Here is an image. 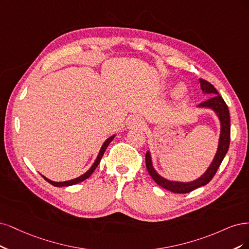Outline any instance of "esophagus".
<instances>
[{
    "label": "esophagus",
    "instance_id": "esophagus-1",
    "mask_svg": "<svg viewBox=\"0 0 249 249\" xmlns=\"http://www.w3.org/2000/svg\"><path fill=\"white\" fill-rule=\"evenodd\" d=\"M141 120L138 118V117H133L131 118L130 120V124L133 125V126H138V125H141Z\"/></svg>",
    "mask_w": 249,
    "mask_h": 249
}]
</instances>
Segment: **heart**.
<instances>
[{
    "mask_svg": "<svg viewBox=\"0 0 249 249\" xmlns=\"http://www.w3.org/2000/svg\"><path fill=\"white\" fill-rule=\"evenodd\" d=\"M186 94V88L183 84L176 85L173 90V97L175 99H182Z\"/></svg>",
    "mask_w": 249,
    "mask_h": 249,
    "instance_id": "obj_1",
    "label": "heart"
}]
</instances>
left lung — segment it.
Returning <instances> with one entry per match:
<instances>
[{
    "label": "left lung",
    "instance_id": "obj_1",
    "mask_svg": "<svg viewBox=\"0 0 249 249\" xmlns=\"http://www.w3.org/2000/svg\"><path fill=\"white\" fill-rule=\"evenodd\" d=\"M200 85V90L204 94H209L212 97L207 99L206 101L199 103L196 107L197 108H207L214 111V114L217 116L219 122H220V134L218 140V147L217 151L214 155V158L211 161L210 165L208 166L206 172L198 177L197 179L190 181V182H181V181H174L168 180L162 176H160L153 166V161H152L151 152L148 150L146 153V166L147 170L152 177L159 186L167 189L171 192L175 194H187L192 190H195L200 186H205L206 184L209 183L214 175L217 172L220 163L226 156L227 152L230 147V136H231V121H230V111L229 107L219 95L218 91L207 81L204 79H198Z\"/></svg>",
    "mask_w": 249,
    "mask_h": 249
}]
</instances>
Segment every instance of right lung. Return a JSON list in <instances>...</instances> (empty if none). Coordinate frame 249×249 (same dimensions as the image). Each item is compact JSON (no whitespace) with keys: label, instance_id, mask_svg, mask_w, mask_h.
<instances>
[{"label":"right lung","instance_id":"add662e5","mask_svg":"<svg viewBox=\"0 0 249 249\" xmlns=\"http://www.w3.org/2000/svg\"><path fill=\"white\" fill-rule=\"evenodd\" d=\"M115 136H116V134L109 136V138L107 139L106 142H104L102 143V146H101V148H100L99 153H98V155H97V158L95 159V161H94V163L92 164V166H91V167L89 168V170H88L85 174H83L82 176H79V177L74 178V179H71V180H68V181H63V182H54V181H52V180H50V179H47L46 177H44V176H42V177H43L47 182L51 183L52 185H53V186H55V187L71 186V185H75V184H77V183H81V182L85 181L86 179H88V178L90 177V176L93 174V172L96 170V167L98 166V164H99V162H100V160H101V158H102V156H103V154H104V152H106L107 148L108 147L110 142L114 140Z\"/></svg>","mask_w":249,"mask_h":249}]
</instances>
